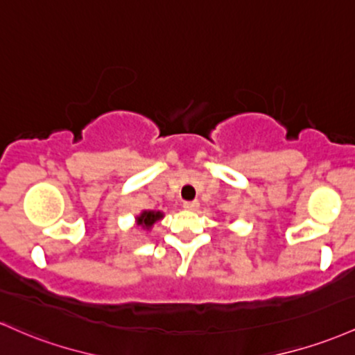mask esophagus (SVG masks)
Segmentation results:
<instances>
[{"instance_id": "esophagus-1", "label": "esophagus", "mask_w": 355, "mask_h": 355, "mask_svg": "<svg viewBox=\"0 0 355 355\" xmlns=\"http://www.w3.org/2000/svg\"><path fill=\"white\" fill-rule=\"evenodd\" d=\"M184 209H185V210H197V209H198V202H197V200L184 202Z\"/></svg>"}]
</instances>
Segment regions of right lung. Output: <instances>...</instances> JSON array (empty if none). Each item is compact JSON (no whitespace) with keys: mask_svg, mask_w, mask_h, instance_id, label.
I'll use <instances>...</instances> for the list:
<instances>
[{"mask_svg":"<svg viewBox=\"0 0 355 355\" xmlns=\"http://www.w3.org/2000/svg\"><path fill=\"white\" fill-rule=\"evenodd\" d=\"M162 217L163 212H159V210H143V212L136 217V224L141 225L146 231H150L155 225V222H158Z\"/></svg>","mask_w":355,"mask_h":355,"instance_id":"1","label":"right lung"}]
</instances>
